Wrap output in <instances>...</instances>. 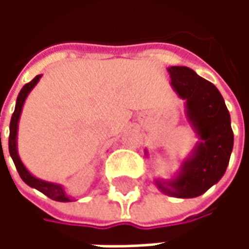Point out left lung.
Listing matches in <instances>:
<instances>
[{"mask_svg":"<svg viewBox=\"0 0 249 249\" xmlns=\"http://www.w3.org/2000/svg\"><path fill=\"white\" fill-rule=\"evenodd\" d=\"M172 87L187 100V113L201 142L181 167L173 181L157 187L175 197H197L207 192L225 173L233 148V132L224 98L212 82L197 76L187 66H171Z\"/></svg>","mask_w":249,"mask_h":249,"instance_id":"8db88e82","label":"left lung"}]
</instances>
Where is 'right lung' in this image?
I'll list each match as a JSON object with an SVG mask.
<instances>
[{
	"label": "right lung",
	"mask_w": 249,
	"mask_h": 249,
	"mask_svg": "<svg viewBox=\"0 0 249 249\" xmlns=\"http://www.w3.org/2000/svg\"><path fill=\"white\" fill-rule=\"evenodd\" d=\"M41 74L36 76L33 80L28 84H25L24 88L21 89L18 97H17V103H16V109H14V113L12 116V120H10V133H9V153L13 159V162L17 171H18L19 178L24 180L25 183L28 184L29 187L36 188L37 191H40L44 195H46L48 197L52 198V200H56V201H71V198L66 196V193L64 192L60 185L53 183H48V181H42L40 178H36L33 175H30L28 172V169L24 167L22 161L19 160L18 153H17V129H18V119L19 114H21V110H22V105L25 103V98L29 94V92L33 89L36 84L40 80ZM1 135V133H0ZM1 140V136H0Z\"/></svg>",
	"instance_id": "obj_1"
}]
</instances>
